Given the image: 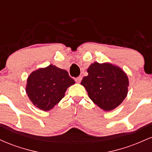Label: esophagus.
<instances>
[{"instance_id":"1","label":"esophagus","mask_w":152,"mask_h":152,"mask_svg":"<svg viewBox=\"0 0 152 152\" xmlns=\"http://www.w3.org/2000/svg\"><path fill=\"white\" fill-rule=\"evenodd\" d=\"M81 80H82L81 76H78V77L75 78V81H76V83H80V82L81 81Z\"/></svg>"}]
</instances>
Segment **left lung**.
Instances as JSON below:
<instances>
[{"mask_svg": "<svg viewBox=\"0 0 152 152\" xmlns=\"http://www.w3.org/2000/svg\"><path fill=\"white\" fill-rule=\"evenodd\" d=\"M81 84L94 104L106 111L121 104L128 93V76L118 66L109 63L91 64Z\"/></svg>", "mask_w": 152, "mask_h": 152, "instance_id": "1", "label": "left lung"}]
</instances>
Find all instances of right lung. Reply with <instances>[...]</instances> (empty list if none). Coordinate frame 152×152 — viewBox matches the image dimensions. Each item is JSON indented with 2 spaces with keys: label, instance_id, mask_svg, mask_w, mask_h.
Segmentation results:
<instances>
[{
  "label": "right lung",
  "instance_id": "1",
  "mask_svg": "<svg viewBox=\"0 0 152 152\" xmlns=\"http://www.w3.org/2000/svg\"><path fill=\"white\" fill-rule=\"evenodd\" d=\"M74 83L67 71L50 64L29 75L26 91L34 106L49 111L64 98L68 87Z\"/></svg>",
  "mask_w": 152,
  "mask_h": 152
}]
</instances>
